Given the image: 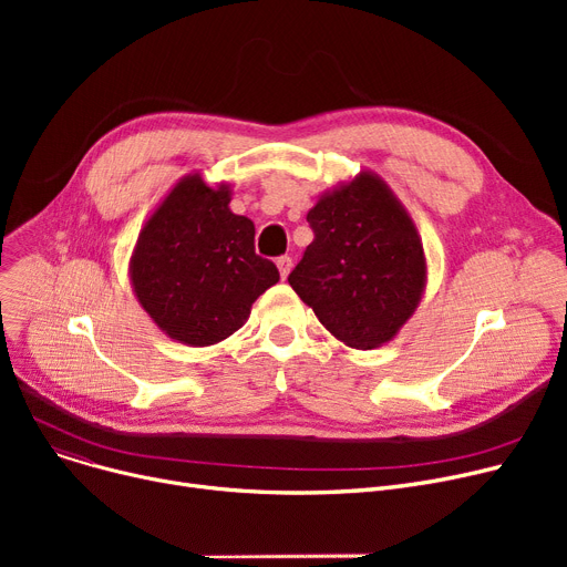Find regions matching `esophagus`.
Masks as SVG:
<instances>
[{"label": "esophagus", "mask_w": 567, "mask_h": 567, "mask_svg": "<svg viewBox=\"0 0 567 567\" xmlns=\"http://www.w3.org/2000/svg\"><path fill=\"white\" fill-rule=\"evenodd\" d=\"M276 264H278V271H280V278L285 280V278L289 276V271H291V257H287V255H285V257H278V261H276Z\"/></svg>", "instance_id": "1"}]
</instances>
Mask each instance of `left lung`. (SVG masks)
I'll return each mask as SVG.
<instances>
[{
  "instance_id": "obj_1",
  "label": "left lung",
  "mask_w": 567,
  "mask_h": 567,
  "mask_svg": "<svg viewBox=\"0 0 567 567\" xmlns=\"http://www.w3.org/2000/svg\"><path fill=\"white\" fill-rule=\"evenodd\" d=\"M315 241L289 274L323 329L351 349L391 342L421 306L427 257L413 218L383 178L361 169L308 212Z\"/></svg>"
}]
</instances>
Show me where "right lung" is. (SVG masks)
I'll use <instances>...</instances> for the list:
<instances>
[{
    "mask_svg": "<svg viewBox=\"0 0 567 567\" xmlns=\"http://www.w3.org/2000/svg\"><path fill=\"white\" fill-rule=\"evenodd\" d=\"M231 186L199 172L178 178L142 225L128 261L131 287L158 329L188 347L236 333L252 303L280 280L255 255V225L229 208Z\"/></svg>",
    "mask_w": 567,
    "mask_h": 567,
    "instance_id": "obj_1",
    "label": "right lung"
}]
</instances>
